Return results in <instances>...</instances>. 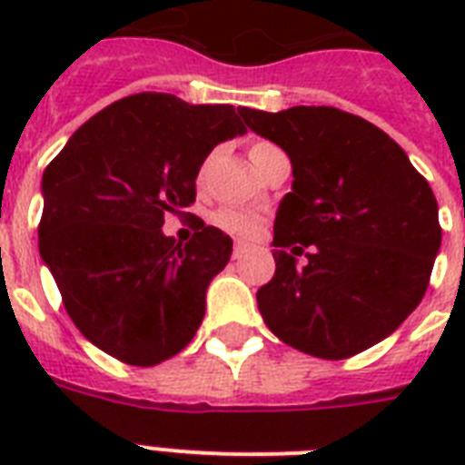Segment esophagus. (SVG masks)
<instances>
[{"label":"esophagus","mask_w":465,"mask_h":465,"mask_svg":"<svg viewBox=\"0 0 465 465\" xmlns=\"http://www.w3.org/2000/svg\"><path fill=\"white\" fill-rule=\"evenodd\" d=\"M246 251H248L246 241H233V251H232L233 258H241V255L246 253Z\"/></svg>","instance_id":"obj_1"}]
</instances>
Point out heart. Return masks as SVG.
Returning <instances> with one entry per match:
<instances>
[{"instance_id": "b5f03b06", "label": "heart", "mask_w": 465, "mask_h": 465, "mask_svg": "<svg viewBox=\"0 0 465 465\" xmlns=\"http://www.w3.org/2000/svg\"><path fill=\"white\" fill-rule=\"evenodd\" d=\"M270 147L268 142H255L251 147V154L261 152V149ZM214 226H219L222 232L239 236V239H253L262 229V214L253 210H239V207H222L212 214Z\"/></svg>"}]
</instances>
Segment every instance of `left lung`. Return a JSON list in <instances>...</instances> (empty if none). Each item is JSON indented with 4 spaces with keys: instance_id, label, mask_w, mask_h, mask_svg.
<instances>
[{
    "instance_id": "obj_1",
    "label": "left lung",
    "mask_w": 465,
    "mask_h": 465,
    "mask_svg": "<svg viewBox=\"0 0 465 465\" xmlns=\"http://www.w3.org/2000/svg\"><path fill=\"white\" fill-rule=\"evenodd\" d=\"M239 113L287 152L294 173L275 217V277L258 290L262 321L321 360L364 352L425 297L441 246L430 183L389 134L352 113Z\"/></svg>"
}]
</instances>
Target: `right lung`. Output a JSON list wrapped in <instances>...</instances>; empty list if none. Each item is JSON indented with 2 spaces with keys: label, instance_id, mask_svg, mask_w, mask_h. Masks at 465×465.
Listing matches in <instances>:
<instances>
[{
  "label": "right lung",
  "instance_id": "obj_1",
  "mask_svg": "<svg viewBox=\"0 0 465 465\" xmlns=\"http://www.w3.org/2000/svg\"><path fill=\"white\" fill-rule=\"evenodd\" d=\"M243 133L233 105L144 91L96 113L47 163L40 258L84 338L115 360L154 367L203 323L232 239L203 219L188 243L161 226L195 203L212 149Z\"/></svg>",
  "mask_w": 465,
  "mask_h": 465
}]
</instances>
